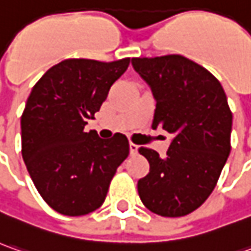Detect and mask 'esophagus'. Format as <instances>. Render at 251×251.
<instances>
[{"label": "esophagus", "mask_w": 251, "mask_h": 251, "mask_svg": "<svg viewBox=\"0 0 251 251\" xmlns=\"http://www.w3.org/2000/svg\"><path fill=\"white\" fill-rule=\"evenodd\" d=\"M129 150H130V154L134 155V154H137L139 152V146H136L133 143H129Z\"/></svg>", "instance_id": "obj_1"}]
</instances>
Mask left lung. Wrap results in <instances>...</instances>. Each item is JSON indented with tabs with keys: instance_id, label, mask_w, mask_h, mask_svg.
I'll use <instances>...</instances> for the list:
<instances>
[{
	"instance_id": "left-lung-1",
	"label": "left lung",
	"mask_w": 251,
	"mask_h": 251,
	"mask_svg": "<svg viewBox=\"0 0 251 251\" xmlns=\"http://www.w3.org/2000/svg\"><path fill=\"white\" fill-rule=\"evenodd\" d=\"M132 65L157 102L151 127L174 134L165 157L139 150L150 172L137 182V192L154 214L183 217L208 199L228 160L232 112L226 94L205 68L182 55L133 58Z\"/></svg>"
}]
</instances>
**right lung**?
Returning <instances> with one entry per match:
<instances>
[{
  "label": "right lung",
  "mask_w": 251,
  "mask_h": 251,
  "mask_svg": "<svg viewBox=\"0 0 251 251\" xmlns=\"http://www.w3.org/2000/svg\"><path fill=\"white\" fill-rule=\"evenodd\" d=\"M129 62L65 59L31 89L21 118L22 157L41 197L59 214L79 217L100 208L129 155L125 134L104 140L84 129Z\"/></svg>",
  "instance_id": "add662e5"
}]
</instances>
